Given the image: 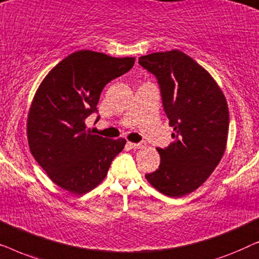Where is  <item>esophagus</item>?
I'll use <instances>...</instances> for the list:
<instances>
[{
  "mask_svg": "<svg viewBox=\"0 0 259 259\" xmlns=\"http://www.w3.org/2000/svg\"><path fill=\"white\" fill-rule=\"evenodd\" d=\"M127 146H128L130 148H132V150H136V148H140L141 146H143V144H140V143H127Z\"/></svg>",
  "mask_w": 259,
  "mask_h": 259,
  "instance_id": "obj_1",
  "label": "esophagus"
}]
</instances>
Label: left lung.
<instances>
[{
	"instance_id": "1",
	"label": "left lung",
	"mask_w": 259,
	"mask_h": 259,
	"mask_svg": "<svg viewBox=\"0 0 259 259\" xmlns=\"http://www.w3.org/2000/svg\"><path fill=\"white\" fill-rule=\"evenodd\" d=\"M139 65L157 77L175 141L158 148L160 165L146 179L159 192L179 198L197 190L225 152L228 102L207 70L180 51L140 56Z\"/></svg>"
}]
</instances>
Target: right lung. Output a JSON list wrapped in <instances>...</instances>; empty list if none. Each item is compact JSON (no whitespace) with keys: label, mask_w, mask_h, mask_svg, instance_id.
<instances>
[{"label":"right lung","mask_w":259,"mask_h":259,"mask_svg":"<svg viewBox=\"0 0 259 259\" xmlns=\"http://www.w3.org/2000/svg\"><path fill=\"white\" fill-rule=\"evenodd\" d=\"M134 61L79 51L59 62L37 88L28 114V144L35 160L61 189L73 194L90 192L123 150L125 139L93 134L84 121L98 113L106 84L128 72Z\"/></svg>","instance_id":"obj_1"}]
</instances>
